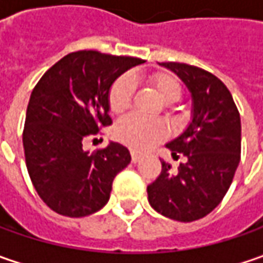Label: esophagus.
I'll return each instance as SVG.
<instances>
[{
  "mask_svg": "<svg viewBox=\"0 0 263 263\" xmlns=\"http://www.w3.org/2000/svg\"><path fill=\"white\" fill-rule=\"evenodd\" d=\"M140 159V154H137L136 151H132V161L133 162H137Z\"/></svg>",
  "mask_w": 263,
  "mask_h": 263,
  "instance_id": "esophagus-1",
  "label": "esophagus"
}]
</instances>
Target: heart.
I'll return each instance as SVG.
<instances>
[{
  "label": "heart",
  "instance_id": "1",
  "mask_svg": "<svg viewBox=\"0 0 263 263\" xmlns=\"http://www.w3.org/2000/svg\"><path fill=\"white\" fill-rule=\"evenodd\" d=\"M135 76H120L108 89V108L112 114H124L132 106L133 101V82ZM145 83L157 92L164 102L165 116L171 124L180 126L184 123L186 116L177 109V102L183 93V85L180 79L167 71H155L145 77ZM167 135V127L161 120H143L136 116L124 117L114 127V137L123 145L133 151H146Z\"/></svg>",
  "mask_w": 263,
  "mask_h": 263
}]
</instances>
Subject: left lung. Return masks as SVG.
Segmentation results:
<instances>
[{"label": "left lung", "mask_w": 263, "mask_h": 263, "mask_svg": "<svg viewBox=\"0 0 263 263\" xmlns=\"http://www.w3.org/2000/svg\"><path fill=\"white\" fill-rule=\"evenodd\" d=\"M180 77L193 98V120L167 147L183 154L177 171L161 161L158 178L147 186L151 206L164 217L192 222L219 205L233 183L241 152V123L227 86L203 68L184 63H162Z\"/></svg>", "instance_id": "8db88e82"}]
</instances>
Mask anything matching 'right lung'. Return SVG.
Returning <instances> with one entry per match:
<instances>
[{
  "mask_svg": "<svg viewBox=\"0 0 263 263\" xmlns=\"http://www.w3.org/2000/svg\"><path fill=\"white\" fill-rule=\"evenodd\" d=\"M142 63L135 57L76 51L33 87L23 128L26 167L37 195L57 214L80 218L99 211L116 176L130 164L126 146L111 142L89 155L83 140L112 123L108 89Z\"/></svg>",
  "mask_w": 263,
  "mask_h": 263,
  "instance_id": "add662e5",
  "label": "right lung"
}]
</instances>
